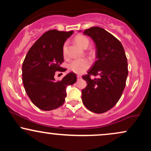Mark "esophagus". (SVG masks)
I'll return each instance as SVG.
<instances>
[{"instance_id":"esophagus-1","label":"esophagus","mask_w":151,"mask_h":151,"mask_svg":"<svg viewBox=\"0 0 151 151\" xmlns=\"http://www.w3.org/2000/svg\"><path fill=\"white\" fill-rule=\"evenodd\" d=\"M81 75H77V79H78V80H79V79H81Z\"/></svg>"}]
</instances>
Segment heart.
I'll return each instance as SVG.
<instances>
[{"mask_svg": "<svg viewBox=\"0 0 151 151\" xmlns=\"http://www.w3.org/2000/svg\"><path fill=\"white\" fill-rule=\"evenodd\" d=\"M74 40L79 46L82 48H86L89 44V40L86 36L82 35H77L74 38ZM62 52L63 55L66 57L67 55V42L65 43L62 48ZM90 66V62L87 59L81 58L74 60L73 61L70 62L69 65V68L72 72L76 74H81L87 70Z\"/></svg>", "mask_w": 151, "mask_h": 151, "instance_id": "b5f03b06", "label": "heart"}]
</instances>
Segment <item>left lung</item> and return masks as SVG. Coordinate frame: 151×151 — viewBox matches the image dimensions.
<instances>
[{"label":"left lung","instance_id":"left-lung-1","mask_svg":"<svg viewBox=\"0 0 151 151\" xmlns=\"http://www.w3.org/2000/svg\"><path fill=\"white\" fill-rule=\"evenodd\" d=\"M84 34L95 43L96 60L82 77L87 85L81 99L89 111L102 114L113 108L122 95L129 74L127 58L120 41L104 29L91 27ZM91 75L99 77L91 79Z\"/></svg>","mask_w":151,"mask_h":151}]
</instances>
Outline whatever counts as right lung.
<instances>
[{"mask_svg": "<svg viewBox=\"0 0 151 151\" xmlns=\"http://www.w3.org/2000/svg\"><path fill=\"white\" fill-rule=\"evenodd\" d=\"M73 33L51 30L45 32L30 47L22 63V82L27 96L37 108L51 111L65 102L66 88L77 81L74 72L61 81H55L57 71L65 72L60 65L64 61V43Z\"/></svg>", "mask_w": 151, "mask_h": 151, "instance_id": "right-lung-1", "label": "right lung"}]
</instances>
